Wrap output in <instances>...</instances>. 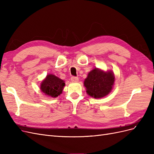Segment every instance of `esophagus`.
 <instances>
[{"instance_id":"34e87169","label":"esophagus","mask_w":154,"mask_h":154,"mask_svg":"<svg viewBox=\"0 0 154 154\" xmlns=\"http://www.w3.org/2000/svg\"><path fill=\"white\" fill-rule=\"evenodd\" d=\"M71 81L72 82H78L79 81V78L78 77H75V76H72L71 77Z\"/></svg>"}]
</instances>
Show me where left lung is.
<instances>
[{"label":"left lung","instance_id":"obj_1","mask_svg":"<svg viewBox=\"0 0 154 154\" xmlns=\"http://www.w3.org/2000/svg\"><path fill=\"white\" fill-rule=\"evenodd\" d=\"M114 81L112 71L105 72L95 68L88 72L84 81V86L88 95L94 98H101L110 92Z\"/></svg>","mask_w":154,"mask_h":154}]
</instances>
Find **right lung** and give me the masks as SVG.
I'll return each instance as SVG.
<instances>
[{"label":"right lung","instance_id":"right-lung-1","mask_svg":"<svg viewBox=\"0 0 154 154\" xmlns=\"http://www.w3.org/2000/svg\"><path fill=\"white\" fill-rule=\"evenodd\" d=\"M65 85L64 81L62 79L50 74L42 82L40 90L45 95L56 97L62 94Z\"/></svg>","mask_w":154,"mask_h":154}]
</instances>
